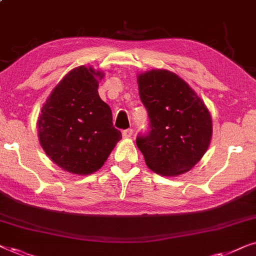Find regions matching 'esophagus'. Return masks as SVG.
<instances>
[{
  "instance_id": "1",
  "label": "esophagus",
  "mask_w": 256,
  "mask_h": 256,
  "mask_svg": "<svg viewBox=\"0 0 256 256\" xmlns=\"http://www.w3.org/2000/svg\"><path fill=\"white\" fill-rule=\"evenodd\" d=\"M122 136H124V138H132V129H130V128L124 129V130L122 132Z\"/></svg>"
}]
</instances>
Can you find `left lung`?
Returning <instances> with one entry per match:
<instances>
[{
	"instance_id": "8db88e82",
	"label": "left lung",
	"mask_w": 256,
	"mask_h": 256,
	"mask_svg": "<svg viewBox=\"0 0 256 256\" xmlns=\"http://www.w3.org/2000/svg\"><path fill=\"white\" fill-rule=\"evenodd\" d=\"M138 94L148 112L149 130L136 138L154 172L176 176L196 166L212 138L210 112L194 90L174 73L152 70L138 76Z\"/></svg>"
}]
</instances>
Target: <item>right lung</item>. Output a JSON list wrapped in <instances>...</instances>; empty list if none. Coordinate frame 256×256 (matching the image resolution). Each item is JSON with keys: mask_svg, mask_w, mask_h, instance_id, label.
Returning a JSON list of instances; mask_svg holds the SVG:
<instances>
[{"mask_svg": "<svg viewBox=\"0 0 256 256\" xmlns=\"http://www.w3.org/2000/svg\"><path fill=\"white\" fill-rule=\"evenodd\" d=\"M104 74L92 68H73L54 87L42 108L38 136L46 155L68 172L99 170L120 141L113 115L98 93Z\"/></svg>", "mask_w": 256, "mask_h": 256, "instance_id": "add662e5", "label": "right lung"}]
</instances>
